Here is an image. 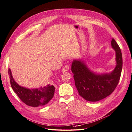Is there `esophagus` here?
Listing matches in <instances>:
<instances>
[{
    "label": "esophagus",
    "instance_id": "esophagus-1",
    "mask_svg": "<svg viewBox=\"0 0 132 132\" xmlns=\"http://www.w3.org/2000/svg\"><path fill=\"white\" fill-rule=\"evenodd\" d=\"M70 69V66L69 65H66L64 67H63V69H62V72H66L67 71Z\"/></svg>",
    "mask_w": 132,
    "mask_h": 132
}]
</instances>
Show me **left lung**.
<instances>
[{"label": "left lung", "mask_w": 132, "mask_h": 132, "mask_svg": "<svg viewBox=\"0 0 132 132\" xmlns=\"http://www.w3.org/2000/svg\"><path fill=\"white\" fill-rule=\"evenodd\" d=\"M111 46L116 52V66L110 73L95 75L88 69L84 62L74 60L71 70L74 74L75 85L79 94L86 101L97 102L111 94L118 85L122 68L121 49L114 38Z\"/></svg>", "instance_id": "8db88e82"}]
</instances>
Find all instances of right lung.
Masks as SVG:
<instances>
[{"label": "right lung", "instance_id": "1", "mask_svg": "<svg viewBox=\"0 0 132 132\" xmlns=\"http://www.w3.org/2000/svg\"><path fill=\"white\" fill-rule=\"evenodd\" d=\"M8 73L10 76L11 86L13 90L17 95L23 103L28 106L38 107L47 104L54 95L55 87L48 84L36 89H28L20 86L14 80L10 69Z\"/></svg>", "mask_w": 132, "mask_h": 132}]
</instances>
